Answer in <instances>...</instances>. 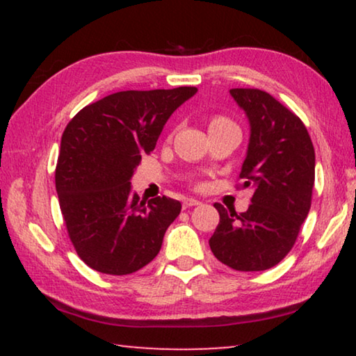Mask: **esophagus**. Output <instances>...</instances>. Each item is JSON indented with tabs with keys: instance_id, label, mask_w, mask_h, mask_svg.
<instances>
[{
	"instance_id": "obj_1",
	"label": "esophagus",
	"mask_w": 356,
	"mask_h": 356,
	"mask_svg": "<svg viewBox=\"0 0 356 356\" xmlns=\"http://www.w3.org/2000/svg\"><path fill=\"white\" fill-rule=\"evenodd\" d=\"M200 201L197 200H193V197H186V200H184V202H182V206H184V209H188V207H195V206H200Z\"/></svg>"
}]
</instances>
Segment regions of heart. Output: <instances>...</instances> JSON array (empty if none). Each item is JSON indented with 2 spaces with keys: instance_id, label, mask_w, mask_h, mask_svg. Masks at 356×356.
<instances>
[{
  "instance_id": "b5f03b06",
  "label": "heart",
  "mask_w": 356,
  "mask_h": 356,
  "mask_svg": "<svg viewBox=\"0 0 356 356\" xmlns=\"http://www.w3.org/2000/svg\"><path fill=\"white\" fill-rule=\"evenodd\" d=\"M225 122H229L227 119H225V118H215V119H212V122H210V125H216V124H225Z\"/></svg>"
}]
</instances>
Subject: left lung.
<instances>
[{
  "mask_svg": "<svg viewBox=\"0 0 356 356\" xmlns=\"http://www.w3.org/2000/svg\"><path fill=\"white\" fill-rule=\"evenodd\" d=\"M245 111L250 141L240 171L243 188H252L243 213L215 204L220 222L210 250L238 272H262L286 257L311 209L316 154L298 116L261 89H231Z\"/></svg>",
  "mask_w": 356,
  "mask_h": 356,
  "instance_id": "1",
  "label": "left lung"
}]
</instances>
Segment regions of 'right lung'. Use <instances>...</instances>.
Wrapping results in <instances>:
<instances>
[{"mask_svg": "<svg viewBox=\"0 0 356 356\" xmlns=\"http://www.w3.org/2000/svg\"><path fill=\"white\" fill-rule=\"evenodd\" d=\"M196 88L122 91L84 106L61 138L56 191L78 256L105 275H130L159 254L182 204L131 191L141 155Z\"/></svg>", "mask_w": 356, "mask_h": 356, "instance_id": "1", "label": "right lung"}]
</instances>
